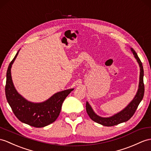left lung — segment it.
Instances as JSON below:
<instances>
[{"mask_svg":"<svg viewBox=\"0 0 151 151\" xmlns=\"http://www.w3.org/2000/svg\"><path fill=\"white\" fill-rule=\"evenodd\" d=\"M131 52H133L134 56L136 60H137L139 66V85L138 89L137 92V94L135 95L134 97L131 102L129 104L126 108L122 111L117 113L115 115H113L109 117H102L97 115L93 111V109L91 108L90 104L88 103L87 101L86 103V109L88 115H89L90 119L93 120L94 122L98 124H100L102 126H113L115 125L119 124L120 123L127 122V120H129L134 113L137 110L139 104L140 103L144 95V84H143V68L142 63L138 58L137 52H135L133 48H131Z\"/></svg>","mask_w":151,"mask_h":151,"instance_id":"8db88e82","label":"left lung"}]
</instances>
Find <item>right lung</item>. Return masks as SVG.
Instances as JSON below:
<instances>
[{
  "label": "right lung",
  "instance_id": "obj_1",
  "mask_svg": "<svg viewBox=\"0 0 151 151\" xmlns=\"http://www.w3.org/2000/svg\"><path fill=\"white\" fill-rule=\"evenodd\" d=\"M20 50L11 61L7 70L5 86L7 101L14 115L22 122L35 127L47 126L57 119L61 112L62 104L68 94L73 90V88L59 91L42 102L27 101L17 91L11 73L12 65Z\"/></svg>",
  "mask_w": 151,
  "mask_h": 151
}]
</instances>
